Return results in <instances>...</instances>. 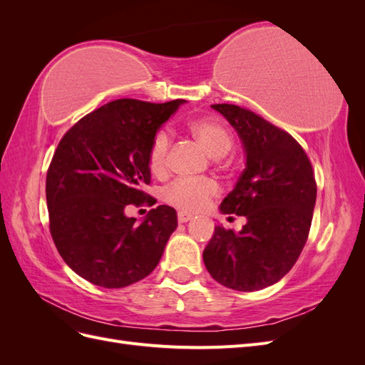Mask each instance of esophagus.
<instances>
[{
  "mask_svg": "<svg viewBox=\"0 0 365 365\" xmlns=\"http://www.w3.org/2000/svg\"><path fill=\"white\" fill-rule=\"evenodd\" d=\"M193 216L190 213H185V212H180L178 213V222L180 224H184V222H189V220H192Z\"/></svg>",
  "mask_w": 365,
  "mask_h": 365,
  "instance_id": "esophagus-1",
  "label": "esophagus"
}]
</instances>
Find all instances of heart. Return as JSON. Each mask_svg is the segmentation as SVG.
I'll list each match as a JSON object with an SVG mask.
<instances>
[{
    "label": "heart",
    "mask_w": 365,
    "mask_h": 365,
    "mask_svg": "<svg viewBox=\"0 0 365 365\" xmlns=\"http://www.w3.org/2000/svg\"><path fill=\"white\" fill-rule=\"evenodd\" d=\"M189 130L201 143L204 149L215 158L224 157L233 146L230 130L213 118H196L190 121ZM170 135L160 129L150 138L148 148V165L152 175L161 176L169 168ZM219 193V185L213 180H176L165 187L164 201L182 210V212H200Z\"/></svg>",
    "instance_id": "1"
}]
</instances>
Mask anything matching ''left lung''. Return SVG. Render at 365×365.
<instances>
[{
	"label": "left lung",
	"instance_id": "1",
	"mask_svg": "<svg viewBox=\"0 0 365 365\" xmlns=\"http://www.w3.org/2000/svg\"><path fill=\"white\" fill-rule=\"evenodd\" d=\"M233 126L247 168L220 212L245 216L239 233L216 227L202 252L212 277L235 291L252 292L291 271L306 244L317 182L306 152L288 132L237 105H212Z\"/></svg>",
	"mask_w": 365,
	"mask_h": 365
}]
</instances>
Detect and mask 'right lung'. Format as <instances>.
<instances>
[{
  "label": "right lung",
  "mask_w": 365,
  "mask_h": 365,
  "mask_svg": "<svg viewBox=\"0 0 365 365\" xmlns=\"http://www.w3.org/2000/svg\"><path fill=\"white\" fill-rule=\"evenodd\" d=\"M185 101L118 98L86 114L59 141L47 172L50 233L61 257L82 279L125 288L157 268L178 225L175 208L158 205L135 225L129 205H153L148 148Z\"/></svg>",
  "instance_id": "right-lung-1"
}]
</instances>
